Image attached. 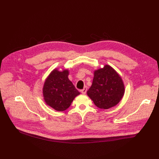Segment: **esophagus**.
Listing matches in <instances>:
<instances>
[{"instance_id": "obj_1", "label": "esophagus", "mask_w": 159, "mask_h": 159, "mask_svg": "<svg viewBox=\"0 0 159 159\" xmlns=\"http://www.w3.org/2000/svg\"><path fill=\"white\" fill-rule=\"evenodd\" d=\"M87 88L86 87H85L83 89L80 90V92H81V93H83V94H85V93H86V92H87Z\"/></svg>"}]
</instances>
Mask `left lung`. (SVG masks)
Masks as SVG:
<instances>
[{
  "label": "left lung",
  "instance_id": "8db88e82",
  "mask_svg": "<svg viewBox=\"0 0 159 159\" xmlns=\"http://www.w3.org/2000/svg\"><path fill=\"white\" fill-rule=\"evenodd\" d=\"M93 75L92 85L87 91V96L100 109H108L117 105L125 92L121 76L109 65L94 71Z\"/></svg>",
  "mask_w": 159,
  "mask_h": 159
}]
</instances>
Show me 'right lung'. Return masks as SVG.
I'll use <instances>...</instances> for the list:
<instances>
[{"label":"right lung","instance_id":"add662e5","mask_svg":"<svg viewBox=\"0 0 159 159\" xmlns=\"http://www.w3.org/2000/svg\"><path fill=\"white\" fill-rule=\"evenodd\" d=\"M69 71L52 70L43 84V96L47 105L57 111L68 109L79 92L68 79Z\"/></svg>","mask_w":159,"mask_h":159}]
</instances>
